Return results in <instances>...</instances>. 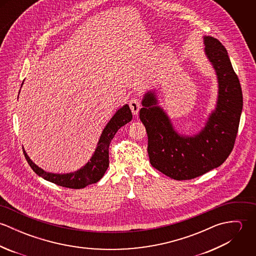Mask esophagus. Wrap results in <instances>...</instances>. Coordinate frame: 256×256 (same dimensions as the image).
I'll list each match as a JSON object with an SVG mask.
<instances>
[{"mask_svg":"<svg viewBox=\"0 0 256 256\" xmlns=\"http://www.w3.org/2000/svg\"><path fill=\"white\" fill-rule=\"evenodd\" d=\"M129 106H130V110L134 115L138 114V112L140 110V102L137 98H132L129 102Z\"/></svg>","mask_w":256,"mask_h":256,"instance_id":"esophagus-1","label":"esophagus"}]
</instances>
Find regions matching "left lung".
Wrapping results in <instances>:
<instances>
[{"label":"left lung","mask_w":256,"mask_h":256,"mask_svg":"<svg viewBox=\"0 0 256 256\" xmlns=\"http://www.w3.org/2000/svg\"><path fill=\"white\" fill-rule=\"evenodd\" d=\"M203 43L217 76L218 96L197 133L187 135L176 129L156 90H146L142 100L140 119L146 127L150 162L176 180H192L220 166L234 148L242 115V88L226 48L212 36H203Z\"/></svg>","instance_id":"8db88e82"}]
</instances>
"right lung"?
Returning <instances> with one entry per match:
<instances>
[{
	"mask_svg": "<svg viewBox=\"0 0 256 256\" xmlns=\"http://www.w3.org/2000/svg\"><path fill=\"white\" fill-rule=\"evenodd\" d=\"M131 120H132V112L130 110V108L128 104H124L122 108H120L114 113V115L111 117L108 123L102 130V135L98 142V146L96 148V150L90 156V158L88 160V162L84 166H82L80 168L72 172H67V174L47 172L41 168H39L30 160V158L28 156L24 148V154L28 164L34 170V172L36 174L37 176H41L45 180L55 183L63 187H67V188L82 189L86 187L90 184L96 183L102 178V176H104L110 166L108 148H110V142L115 136L116 132Z\"/></svg>",
	"mask_w": 256,
	"mask_h": 256,
	"instance_id": "1",
	"label": "right lung"
}]
</instances>
